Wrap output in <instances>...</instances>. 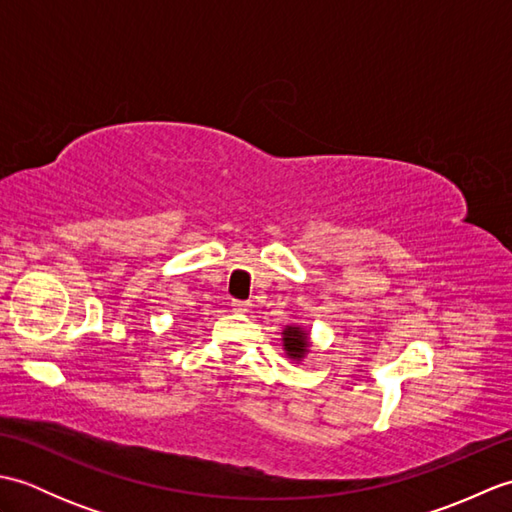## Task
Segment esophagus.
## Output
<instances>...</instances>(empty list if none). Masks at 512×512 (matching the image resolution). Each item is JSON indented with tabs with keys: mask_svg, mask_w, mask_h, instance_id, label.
<instances>
[{
	"mask_svg": "<svg viewBox=\"0 0 512 512\" xmlns=\"http://www.w3.org/2000/svg\"><path fill=\"white\" fill-rule=\"evenodd\" d=\"M231 308H233L235 312H248V310H250V301H237V299H233Z\"/></svg>",
	"mask_w": 512,
	"mask_h": 512,
	"instance_id": "esophagus-1",
	"label": "esophagus"
}]
</instances>
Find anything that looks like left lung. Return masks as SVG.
Wrapping results in <instances>:
<instances>
[{"instance_id": "obj_1", "label": "left lung", "mask_w": 512, "mask_h": 512, "mask_svg": "<svg viewBox=\"0 0 512 512\" xmlns=\"http://www.w3.org/2000/svg\"><path fill=\"white\" fill-rule=\"evenodd\" d=\"M284 350L288 352L290 358L295 361H301L303 354L308 352V332L301 328H288L284 330Z\"/></svg>"}]
</instances>
